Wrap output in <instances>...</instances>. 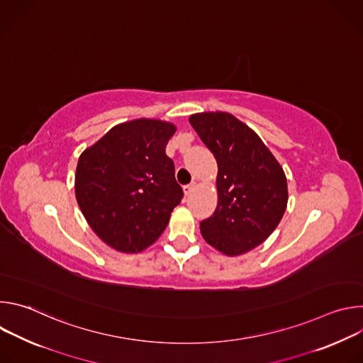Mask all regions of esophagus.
<instances>
[{"label": "esophagus", "instance_id": "esophagus-1", "mask_svg": "<svg viewBox=\"0 0 363 363\" xmlns=\"http://www.w3.org/2000/svg\"><path fill=\"white\" fill-rule=\"evenodd\" d=\"M195 186H196V181H192L191 184L185 185V186H184V192H185V195H189V194L195 189Z\"/></svg>", "mask_w": 363, "mask_h": 363}]
</instances>
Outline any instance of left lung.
<instances>
[{
  "mask_svg": "<svg viewBox=\"0 0 363 363\" xmlns=\"http://www.w3.org/2000/svg\"><path fill=\"white\" fill-rule=\"evenodd\" d=\"M189 123L218 165V203L201 221V234L224 255L245 254L264 242L284 216V171L260 136L231 113H195Z\"/></svg>",
  "mask_w": 363,
  "mask_h": 363,
  "instance_id": "left-lung-1",
  "label": "left lung"
}]
</instances>
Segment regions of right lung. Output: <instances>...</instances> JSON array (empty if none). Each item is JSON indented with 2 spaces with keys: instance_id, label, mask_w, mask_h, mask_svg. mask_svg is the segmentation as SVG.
Returning a JSON list of instances; mask_svg holds the SVG:
<instances>
[{
  "instance_id": "obj_1",
  "label": "right lung",
  "mask_w": 363,
  "mask_h": 363,
  "mask_svg": "<svg viewBox=\"0 0 363 363\" xmlns=\"http://www.w3.org/2000/svg\"><path fill=\"white\" fill-rule=\"evenodd\" d=\"M177 126L135 119L113 126L86 147L74 192L94 234L121 252H139L167 228L184 192L165 147Z\"/></svg>"
}]
</instances>
